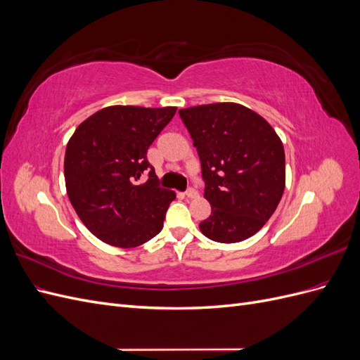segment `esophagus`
<instances>
[{"label":"esophagus","mask_w":360,"mask_h":360,"mask_svg":"<svg viewBox=\"0 0 360 360\" xmlns=\"http://www.w3.org/2000/svg\"><path fill=\"white\" fill-rule=\"evenodd\" d=\"M184 195H186L188 198H197L198 197V192L195 191L193 188H189L186 192H184Z\"/></svg>","instance_id":"esophagus-1"}]
</instances>
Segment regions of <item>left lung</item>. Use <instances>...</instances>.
Wrapping results in <instances>:
<instances>
[{"label":"left lung","instance_id":"8db88e82","mask_svg":"<svg viewBox=\"0 0 360 360\" xmlns=\"http://www.w3.org/2000/svg\"><path fill=\"white\" fill-rule=\"evenodd\" d=\"M197 147L204 197L212 214L200 224L213 242L254 236L275 213L285 188V153L266 120L238 103H210L179 111Z\"/></svg>","mask_w":360,"mask_h":360}]
</instances>
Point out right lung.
<instances>
[{"label":"right lung","mask_w":360,"mask_h":360,"mask_svg":"<svg viewBox=\"0 0 360 360\" xmlns=\"http://www.w3.org/2000/svg\"><path fill=\"white\" fill-rule=\"evenodd\" d=\"M177 108L108 106L76 127L64 156L69 200L102 242L135 248L160 233L176 193L159 186L147 150ZM144 172L149 180L136 181Z\"/></svg>","instance_id":"add662e5"}]
</instances>
